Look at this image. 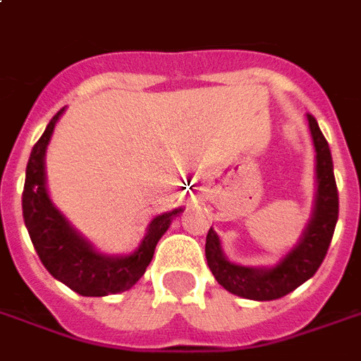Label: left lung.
<instances>
[{
  "label": "left lung",
  "instance_id": "1",
  "mask_svg": "<svg viewBox=\"0 0 361 361\" xmlns=\"http://www.w3.org/2000/svg\"><path fill=\"white\" fill-rule=\"evenodd\" d=\"M314 146V207L303 234L293 248L271 266H242L226 258L213 226L207 233L205 256L209 269L228 293L252 301H274L295 291L321 268L338 221V189L326 138L312 115H307Z\"/></svg>",
  "mask_w": 361,
  "mask_h": 361
}]
</instances>
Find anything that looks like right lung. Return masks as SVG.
I'll use <instances>...</instances> for the list:
<instances>
[{
  "label": "right lung",
  "instance_id": "obj_1",
  "mask_svg": "<svg viewBox=\"0 0 361 361\" xmlns=\"http://www.w3.org/2000/svg\"><path fill=\"white\" fill-rule=\"evenodd\" d=\"M62 113L64 109L50 119L42 137L31 150L23 189L25 226L42 266L54 279L84 297L123 293L145 276L154 256L156 244L183 209L178 207L156 215L148 223L138 248L128 254H105L97 250L52 203L47 188V148Z\"/></svg>",
  "mask_w": 361,
  "mask_h": 361
}]
</instances>
